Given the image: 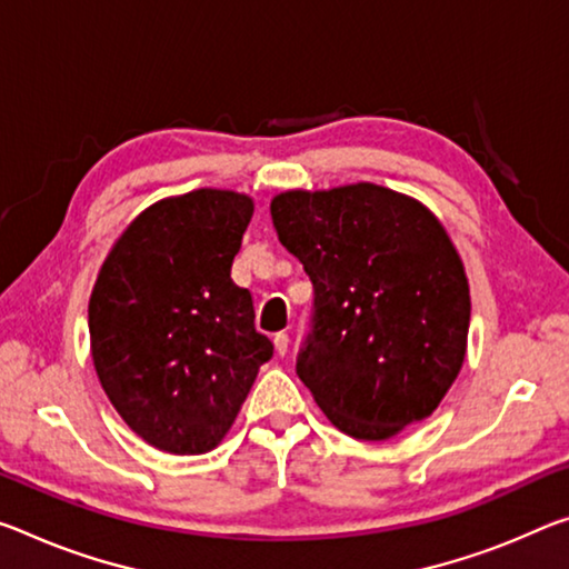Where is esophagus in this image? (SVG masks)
Returning a JSON list of instances; mask_svg holds the SVG:
<instances>
[{
    "label": "esophagus",
    "instance_id": "34e87169",
    "mask_svg": "<svg viewBox=\"0 0 569 569\" xmlns=\"http://www.w3.org/2000/svg\"><path fill=\"white\" fill-rule=\"evenodd\" d=\"M273 345H276V351L278 355H288V345H291V339H288V333L286 331H278L276 337H273Z\"/></svg>",
    "mask_w": 569,
    "mask_h": 569
}]
</instances>
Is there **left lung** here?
I'll list each match as a JSON object with an SVG mask.
<instances>
[{"mask_svg": "<svg viewBox=\"0 0 569 569\" xmlns=\"http://www.w3.org/2000/svg\"><path fill=\"white\" fill-rule=\"evenodd\" d=\"M278 240L313 283L296 375L357 440L426 420L466 359L463 260L426 204L372 182L288 189L270 200Z\"/></svg>", "mask_w": 569, "mask_h": 569, "instance_id": "8db88e82", "label": "left lung"}]
</instances>
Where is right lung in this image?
<instances>
[{"label": "right lung", "instance_id": "1", "mask_svg": "<svg viewBox=\"0 0 569 569\" xmlns=\"http://www.w3.org/2000/svg\"><path fill=\"white\" fill-rule=\"evenodd\" d=\"M252 200L202 187L149 204L113 242L88 303L90 357L139 438L174 456L220 446L273 345L230 268Z\"/></svg>", "mask_w": 569, "mask_h": 569}]
</instances>
